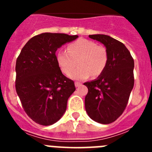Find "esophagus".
Returning a JSON list of instances; mask_svg holds the SVG:
<instances>
[{
    "instance_id": "34e87169",
    "label": "esophagus",
    "mask_w": 152,
    "mask_h": 152,
    "mask_svg": "<svg viewBox=\"0 0 152 152\" xmlns=\"http://www.w3.org/2000/svg\"><path fill=\"white\" fill-rule=\"evenodd\" d=\"M75 87H76V88H77V87H80V86H81V83L77 82V81H76V82L75 83Z\"/></svg>"
}]
</instances>
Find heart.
Listing matches in <instances>:
<instances>
[{
  "label": "heart",
  "mask_w": 152,
  "mask_h": 152,
  "mask_svg": "<svg viewBox=\"0 0 152 152\" xmlns=\"http://www.w3.org/2000/svg\"><path fill=\"white\" fill-rule=\"evenodd\" d=\"M56 61L62 73L69 74L78 63L79 68L69 75L76 80H85L92 75L94 77L103 73L108 61L107 49L97 45L94 42L79 39L67 46V51L56 53Z\"/></svg>",
  "instance_id": "heart-1"
}]
</instances>
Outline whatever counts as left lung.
Wrapping results in <instances>:
<instances>
[{
  "label": "left lung",
  "instance_id": "1",
  "mask_svg": "<svg viewBox=\"0 0 152 152\" xmlns=\"http://www.w3.org/2000/svg\"><path fill=\"white\" fill-rule=\"evenodd\" d=\"M105 45L108 61L103 73L84 83L88 88L85 110L91 119L102 124L116 121L128 103L134 86V60L125 45L107 35H89Z\"/></svg>",
  "mask_w": 152,
  "mask_h": 152
}]
</instances>
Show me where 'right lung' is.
<instances>
[{"label": "right lung", "mask_w": 152, "mask_h": 152, "mask_svg": "<svg viewBox=\"0 0 152 152\" xmlns=\"http://www.w3.org/2000/svg\"><path fill=\"white\" fill-rule=\"evenodd\" d=\"M78 36L44 33L24 45L16 62V91L23 108L38 124L50 126L61 119L75 83L61 72L56 52Z\"/></svg>", "instance_id": "1"}]
</instances>
